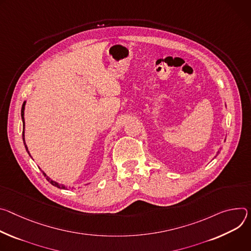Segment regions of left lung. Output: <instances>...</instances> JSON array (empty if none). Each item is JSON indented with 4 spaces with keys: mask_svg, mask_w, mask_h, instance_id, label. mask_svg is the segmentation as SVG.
Segmentation results:
<instances>
[{
    "mask_svg": "<svg viewBox=\"0 0 251 251\" xmlns=\"http://www.w3.org/2000/svg\"><path fill=\"white\" fill-rule=\"evenodd\" d=\"M217 153H219V151H217ZM216 155H217V154H216ZM216 155H215V156H216Z\"/></svg>",
    "mask_w": 251,
    "mask_h": 251,
    "instance_id": "left-lung-1",
    "label": "left lung"
}]
</instances>
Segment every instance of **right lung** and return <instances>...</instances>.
Segmentation results:
<instances>
[{
    "label": "right lung",
    "mask_w": 251,
    "mask_h": 251,
    "mask_svg": "<svg viewBox=\"0 0 251 251\" xmlns=\"http://www.w3.org/2000/svg\"><path fill=\"white\" fill-rule=\"evenodd\" d=\"M25 100L24 101V103H23V105H22V110H21V117H22V121H23V142H24V145H25V151H27V153H29V155L31 156V153H30L29 150H27V147H26V145H25ZM42 173H43V175L45 176V177L47 178V180H48L50 184H52L53 186H57L58 188H62V189H68V186H66L65 184H62V183H59V182H57V181L52 180L51 178H50V176H48L46 175V173H45V172H43V171H42ZM72 188H73V187H72Z\"/></svg>",
    "instance_id": "add662e5"
}]
</instances>
